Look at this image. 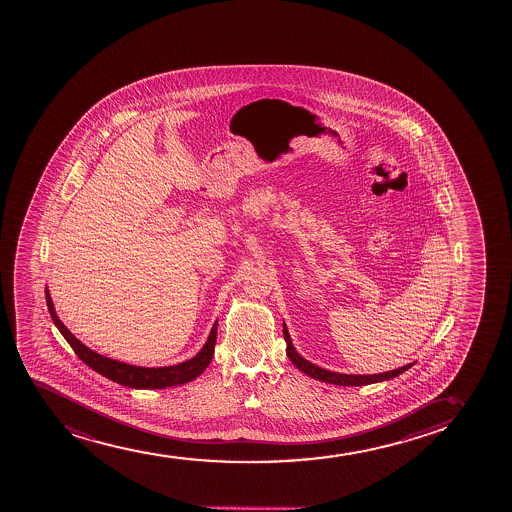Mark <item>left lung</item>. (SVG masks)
Instances as JSON below:
<instances>
[{"mask_svg":"<svg viewBox=\"0 0 512 512\" xmlns=\"http://www.w3.org/2000/svg\"><path fill=\"white\" fill-rule=\"evenodd\" d=\"M283 338L287 341V355L288 359L292 360V364L300 369L302 372H306L307 376L314 377L318 381L329 382V384H336V386H365V384H372V382L388 381L393 377L400 376L403 372L408 371L413 364L403 365L400 369H394V371L382 372V374H340V372L326 371L321 369L318 365L311 364L309 360L302 359L288 335L287 326H283Z\"/></svg>","mask_w":512,"mask_h":512,"instance_id":"1","label":"left lung"}]
</instances>
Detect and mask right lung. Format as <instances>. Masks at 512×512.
I'll list each match as a JSON object with an SVG mask.
<instances>
[{
    "mask_svg": "<svg viewBox=\"0 0 512 512\" xmlns=\"http://www.w3.org/2000/svg\"><path fill=\"white\" fill-rule=\"evenodd\" d=\"M46 302L49 314L54 324L58 326L61 335L70 343L80 360L89 365L90 369L99 372L100 376L107 377L111 381L118 382L121 386L135 389H164L179 386L184 382L193 381L205 371L208 364L212 362L215 352V341H217V323L213 324L210 336L200 352L194 355L193 359L186 360L183 364L169 365V367H136V365L124 364L118 360L109 359L100 353H95L89 347H85L82 341L71 335L65 324L61 323L58 314L54 311L53 300L46 288Z\"/></svg>",
    "mask_w": 512,
    "mask_h": 512,
    "instance_id": "add662e5",
    "label": "right lung"
}]
</instances>
